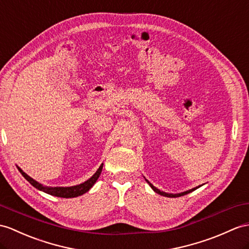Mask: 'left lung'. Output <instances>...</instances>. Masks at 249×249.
Segmentation results:
<instances>
[{
    "instance_id": "8db88e82",
    "label": "left lung",
    "mask_w": 249,
    "mask_h": 249,
    "mask_svg": "<svg viewBox=\"0 0 249 249\" xmlns=\"http://www.w3.org/2000/svg\"><path fill=\"white\" fill-rule=\"evenodd\" d=\"M144 179H145V178H144ZM145 181H147V183L150 185V187L152 188V189L154 190V192L159 193V195H160V196H167V197H178V196H183L188 195V193L195 191L196 189H197V188H199V187L202 186V185H199V186H197V187L192 188V189H190V190H187V191L180 192V193H167V192H163V191H161V190H160V189H157V188H156L155 186H153L152 184H151L148 179H145Z\"/></svg>"
}]
</instances>
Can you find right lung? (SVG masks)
Returning <instances> with one entry per match:
<instances>
[{
    "label": "right lung",
    "mask_w": 249,
    "mask_h": 249,
    "mask_svg": "<svg viewBox=\"0 0 249 249\" xmlns=\"http://www.w3.org/2000/svg\"><path fill=\"white\" fill-rule=\"evenodd\" d=\"M18 167V166H17ZM102 167H104V163H101L100 167L97 169V171L93 174L92 178H89L88 180L84 181L82 184H79L76 186H71V187H48V186H44L40 184L39 181L35 180L34 178H32L27 175L25 172H24L20 167H18L19 171L21 172V174L23 175L25 179H27L30 184H32L35 188H37L38 190L43 191L47 195H51L53 196H58V197H76L79 196H82L84 193L88 192L90 188L94 186V184L96 183V180L98 179L99 175L102 171Z\"/></svg>",
    "instance_id": "obj_1"
}]
</instances>
